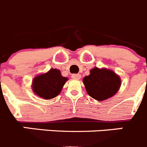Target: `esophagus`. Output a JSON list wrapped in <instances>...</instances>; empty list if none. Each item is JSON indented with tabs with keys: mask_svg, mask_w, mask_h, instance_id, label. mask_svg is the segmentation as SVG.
I'll return each instance as SVG.
<instances>
[{
	"mask_svg": "<svg viewBox=\"0 0 147 147\" xmlns=\"http://www.w3.org/2000/svg\"><path fill=\"white\" fill-rule=\"evenodd\" d=\"M71 77H72V79H76V80H79V79H81V77H82V76H81L80 74H72V76H71Z\"/></svg>",
	"mask_w": 147,
	"mask_h": 147,
	"instance_id": "esophagus-1",
	"label": "esophagus"
}]
</instances>
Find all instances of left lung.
I'll return each instance as SVG.
<instances>
[{
	"label": "left lung",
	"instance_id": "left-lung-1",
	"mask_svg": "<svg viewBox=\"0 0 147 147\" xmlns=\"http://www.w3.org/2000/svg\"><path fill=\"white\" fill-rule=\"evenodd\" d=\"M90 75L84 76L83 83L87 92L95 100L102 101L114 96L121 87L120 76L111 69L95 67Z\"/></svg>",
	"mask_w": 147,
	"mask_h": 147
}]
</instances>
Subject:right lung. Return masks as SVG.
I'll use <instances>...</instances> for the list:
<instances>
[{
    "label": "right lung",
    "mask_w": 147,
    "mask_h": 147,
    "mask_svg": "<svg viewBox=\"0 0 147 147\" xmlns=\"http://www.w3.org/2000/svg\"><path fill=\"white\" fill-rule=\"evenodd\" d=\"M68 80V78L62 76L60 70L51 68L47 73L35 76L32 82V90L35 95L44 100H49L60 93Z\"/></svg>",
    "instance_id": "obj_1"
}]
</instances>
